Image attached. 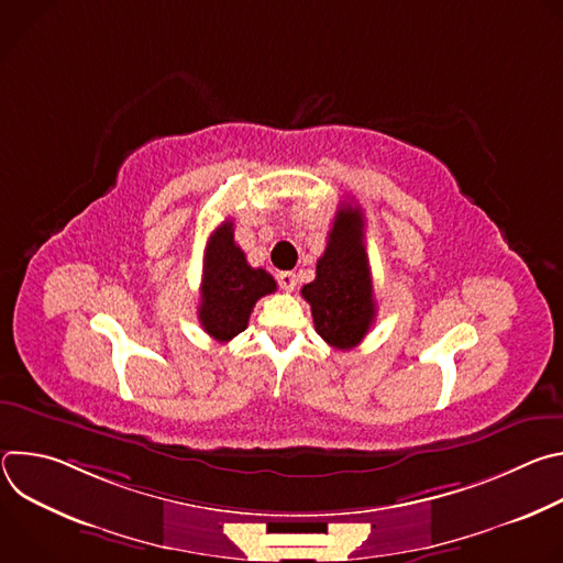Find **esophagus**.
Returning <instances> with one entry per match:
<instances>
[{"label":"esophagus","mask_w":563,"mask_h":563,"mask_svg":"<svg viewBox=\"0 0 563 563\" xmlns=\"http://www.w3.org/2000/svg\"><path fill=\"white\" fill-rule=\"evenodd\" d=\"M278 285L285 289V291H291L296 287V274L294 272H280L278 276Z\"/></svg>","instance_id":"esophagus-1"}]
</instances>
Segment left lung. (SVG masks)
<instances>
[{
  "label": "left lung",
  "instance_id": "left-lung-1",
  "mask_svg": "<svg viewBox=\"0 0 563 563\" xmlns=\"http://www.w3.org/2000/svg\"><path fill=\"white\" fill-rule=\"evenodd\" d=\"M363 229L361 209L343 205L336 211L325 254L316 263V278L300 289L320 339L343 352L365 339L376 318Z\"/></svg>",
  "mask_w": 563,
  "mask_h": 563
}]
</instances>
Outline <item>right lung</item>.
I'll return each mask as SVG.
<instances>
[{
    "label": "right lung",
    "mask_w": 563,
    "mask_h": 563,
    "mask_svg": "<svg viewBox=\"0 0 563 563\" xmlns=\"http://www.w3.org/2000/svg\"><path fill=\"white\" fill-rule=\"evenodd\" d=\"M272 291H276V280L247 263L233 240V222L224 220L209 235L205 250L198 307L202 330L218 343L231 341L247 330L256 300Z\"/></svg>",
    "instance_id": "1"
}]
</instances>
